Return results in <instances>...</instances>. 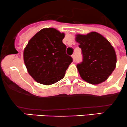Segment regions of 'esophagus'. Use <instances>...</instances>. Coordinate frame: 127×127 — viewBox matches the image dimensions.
I'll use <instances>...</instances> for the list:
<instances>
[{
	"instance_id": "34e87169",
	"label": "esophagus",
	"mask_w": 127,
	"mask_h": 127,
	"mask_svg": "<svg viewBox=\"0 0 127 127\" xmlns=\"http://www.w3.org/2000/svg\"><path fill=\"white\" fill-rule=\"evenodd\" d=\"M71 57H72V59H73V61H75V55H72V56H71Z\"/></svg>"
}]
</instances>
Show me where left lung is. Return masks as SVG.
<instances>
[{"mask_svg":"<svg viewBox=\"0 0 127 127\" xmlns=\"http://www.w3.org/2000/svg\"><path fill=\"white\" fill-rule=\"evenodd\" d=\"M75 41L80 44L83 56V62L77 65L81 78L92 85L106 81L116 68L117 59L113 47L96 32L77 34Z\"/></svg>","mask_w":127,"mask_h":127,"instance_id":"obj_1","label":"left lung"}]
</instances>
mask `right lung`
I'll list each match as a JSON object with an SVG mask.
<instances>
[{
	"mask_svg": "<svg viewBox=\"0 0 127 127\" xmlns=\"http://www.w3.org/2000/svg\"><path fill=\"white\" fill-rule=\"evenodd\" d=\"M65 35L55 28H44L29 41L24 50V62L36 82L50 85L64 77L72 62L62 42Z\"/></svg>",
	"mask_w": 127,
	"mask_h": 127,
	"instance_id": "add662e5",
	"label": "right lung"
}]
</instances>
